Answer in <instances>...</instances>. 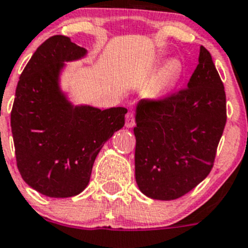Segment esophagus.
<instances>
[{
	"label": "esophagus",
	"instance_id": "esophagus-1",
	"mask_svg": "<svg viewBox=\"0 0 248 248\" xmlns=\"http://www.w3.org/2000/svg\"><path fill=\"white\" fill-rule=\"evenodd\" d=\"M134 124H136V115H134V112L129 111L128 114L126 115V127L131 128Z\"/></svg>",
	"mask_w": 248,
	"mask_h": 248
}]
</instances>
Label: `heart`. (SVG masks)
<instances>
[{
  "instance_id": "b5f03b06",
  "label": "heart",
  "mask_w": 248,
  "mask_h": 248,
  "mask_svg": "<svg viewBox=\"0 0 248 248\" xmlns=\"http://www.w3.org/2000/svg\"><path fill=\"white\" fill-rule=\"evenodd\" d=\"M178 73V65L177 63H174V62H172V63H170L167 65V68H166L165 73H163L162 75V78H161V82L160 85L163 86V85H167L170 81H172L173 78H174V76L177 75Z\"/></svg>"
}]
</instances>
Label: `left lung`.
Instances as JSON below:
<instances>
[{
    "instance_id": "obj_1",
    "label": "left lung",
    "mask_w": 248,
    "mask_h": 248,
    "mask_svg": "<svg viewBox=\"0 0 248 248\" xmlns=\"http://www.w3.org/2000/svg\"><path fill=\"white\" fill-rule=\"evenodd\" d=\"M227 122L224 85L200 48L188 87L137 105L136 180L144 195L175 200L211 172Z\"/></svg>"
}]
</instances>
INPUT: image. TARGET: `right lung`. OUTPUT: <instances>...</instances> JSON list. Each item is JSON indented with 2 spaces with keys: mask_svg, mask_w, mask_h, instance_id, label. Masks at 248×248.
<instances>
[{
  "mask_svg": "<svg viewBox=\"0 0 248 248\" xmlns=\"http://www.w3.org/2000/svg\"><path fill=\"white\" fill-rule=\"evenodd\" d=\"M87 50L55 35L24 68L11 111L16 166L26 184L49 198H70L90 183L105 141L124 124L126 108L73 107L59 91L64 62Z\"/></svg>",
  "mask_w": 248,
  "mask_h": 248,
  "instance_id": "right-lung-1",
  "label": "right lung"
}]
</instances>
